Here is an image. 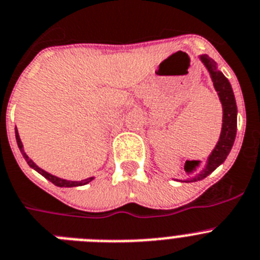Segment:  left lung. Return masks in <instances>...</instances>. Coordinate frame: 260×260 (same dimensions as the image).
I'll list each match as a JSON object with an SVG mask.
<instances>
[{"label":"left lung","mask_w":260,"mask_h":260,"mask_svg":"<svg viewBox=\"0 0 260 260\" xmlns=\"http://www.w3.org/2000/svg\"><path fill=\"white\" fill-rule=\"evenodd\" d=\"M201 61L205 64L210 73V77L213 80V85L216 88L217 93H218L221 104H222L223 109V119H222V132H221V137L214 147L212 154L209 155L208 163H206L205 168L203 171H200L197 175H193L189 180L185 181H197L203 180L204 177L210 175L213 171L218 167L219 164H222L225 159L229 155L230 150L233 147V143L236 141L237 134V104L236 97L233 93L232 85H230L229 80L223 76L222 72H219L217 70L216 61L210 59L208 55H201L200 56ZM200 166V161L197 160H188L185 164V171L188 174H192L193 171Z\"/></svg>","instance_id":"left-lung-1"}]
</instances>
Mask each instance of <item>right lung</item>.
Instances as JSON below:
<instances>
[{
    "label": "right lung",
    "mask_w": 260,
    "mask_h": 260,
    "mask_svg": "<svg viewBox=\"0 0 260 260\" xmlns=\"http://www.w3.org/2000/svg\"><path fill=\"white\" fill-rule=\"evenodd\" d=\"M15 139H17V143H18L19 150H21L22 155H23V157L26 159V161H27L28 166H30L31 168H34L37 172H39L42 176L46 177L47 180H50L51 183L55 184V185H57V187H67V188L68 187H80V185H85V184H88L89 181L93 180V177H88V179H85V180H81V181H70V180H64V179H60V177H56V176H54V175L48 174V172H46V171H43L42 168L38 167L37 164L31 160V159H28V156L26 155V152L23 151V145H22L21 138H19V134H18V132H17V127H15Z\"/></svg>",
    "instance_id": "add662e5"
}]
</instances>
